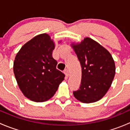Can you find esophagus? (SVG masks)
<instances>
[{"instance_id": "obj_1", "label": "esophagus", "mask_w": 130, "mask_h": 130, "mask_svg": "<svg viewBox=\"0 0 130 130\" xmlns=\"http://www.w3.org/2000/svg\"><path fill=\"white\" fill-rule=\"evenodd\" d=\"M64 73H65V75H66L67 77H69V70H68V69H66V70L64 71Z\"/></svg>"}]
</instances>
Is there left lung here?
Segmentation results:
<instances>
[{"mask_svg": "<svg viewBox=\"0 0 130 130\" xmlns=\"http://www.w3.org/2000/svg\"><path fill=\"white\" fill-rule=\"evenodd\" d=\"M82 67L79 89L73 94L77 100L91 103L100 100L109 90L115 75V61L109 52L90 38L72 44Z\"/></svg>", "mask_w": 130, "mask_h": 130, "instance_id": "1", "label": "left lung"}]
</instances>
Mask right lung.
<instances>
[{
    "label": "right lung",
    "mask_w": 130,
    "mask_h": 130,
    "mask_svg": "<svg viewBox=\"0 0 130 130\" xmlns=\"http://www.w3.org/2000/svg\"><path fill=\"white\" fill-rule=\"evenodd\" d=\"M55 44L48 34H41L24 44L14 61V73L23 94L35 102L54 95L65 74L57 69L52 57Z\"/></svg>",
    "instance_id": "add662e5"
}]
</instances>
